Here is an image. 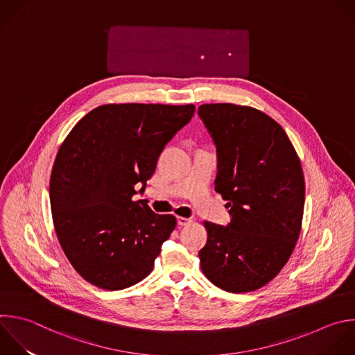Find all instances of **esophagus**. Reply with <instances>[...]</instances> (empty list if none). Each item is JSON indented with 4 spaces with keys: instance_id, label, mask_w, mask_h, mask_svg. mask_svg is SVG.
<instances>
[{
    "instance_id": "obj_1",
    "label": "esophagus",
    "mask_w": 355,
    "mask_h": 355,
    "mask_svg": "<svg viewBox=\"0 0 355 355\" xmlns=\"http://www.w3.org/2000/svg\"><path fill=\"white\" fill-rule=\"evenodd\" d=\"M192 223V218L191 217H182V216H178V225H188Z\"/></svg>"
}]
</instances>
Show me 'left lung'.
Masks as SVG:
<instances>
[{"label": "left lung", "instance_id": "left-lung-1", "mask_svg": "<svg viewBox=\"0 0 355 355\" xmlns=\"http://www.w3.org/2000/svg\"><path fill=\"white\" fill-rule=\"evenodd\" d=\"M198 114L214 141V189L227 200V227L203 221V275L228 293H250L273 280L301 232L305 181L286 131L268 114L231 103L202 104Z\"/></svg>", "mask_w": 355, "mask_h": 355}]
</instances>
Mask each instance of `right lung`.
I'll use <instances>...</instances> for the list:
<instances>
[{"mask_svg": "<svg viewBox=\"0 0 355 355\" xmlns=\"http://www.w3.org/2000/svg\"><path fill=\"white\" fill-rule=\"evenodd\" d=\"M193 112V104H104L62 142L50 178L53 223L65 257L90 284L123 290L153 270L177 218L134 200L135 185L145 189Z\"/></svg>", "mask_w": 355, "mask_h": 355, "instance_id": "1", "label": "right lung"}]
</instances>
